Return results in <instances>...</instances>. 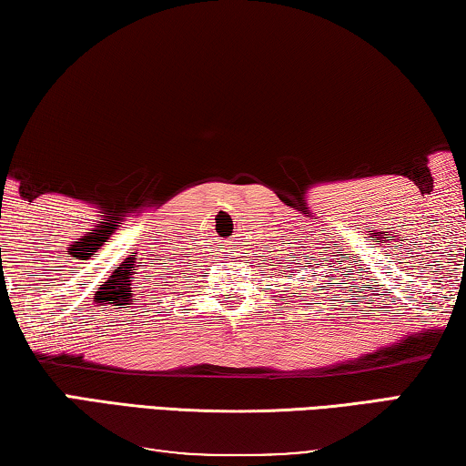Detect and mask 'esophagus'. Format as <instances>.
Returning <instances> with one entry per match:
<instances>
[{
    "mask_svg": "<svg viewBox=\"0 0 466 466\" xmlns=\"http://www.w3.org/2000/svg\"><path fill=\"white\" fill-rule=\"evenodd\" d=\"M228 256H233V252H231V254H228Z\"/></svg>",
    "mask_w": 466,
    "mask_h": 466,
    "instance_id": "esophagus-1",
    "label": "esophagus"
}]
</instances>
